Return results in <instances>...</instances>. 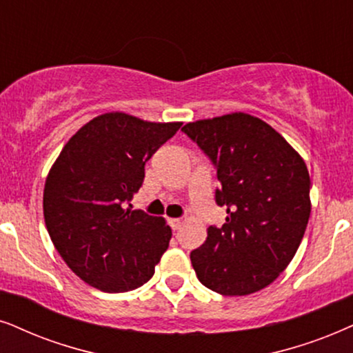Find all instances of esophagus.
Wrapping results in <instances>:
<instances>
[{
  "label": "esophagus",
  "mask_w": 353,
  "mask_h": 353,
  "mask_svg": "<svg viewBox=\"0 0 353 353\" xmlns=\"http://www.w3.org/2000/svg\"><path fill=\"white\" fill-rule=\"evenodd\" d=\"M182 225H184V221H182L181 218H169V226H171L174 231L179 230Z\"/></svg>",
  "instance_id": "1"
}]
</instances>
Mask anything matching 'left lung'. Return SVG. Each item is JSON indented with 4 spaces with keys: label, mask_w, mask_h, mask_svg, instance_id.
Instances as JSON below:
<instances>
[{
    "label": "left lung",
    "mask_w": 353,
    "mask_h": 353,
    "mask_svg": "<svg viewBox=\"0 0 353 353\" xmlns=\"http://www.w3.org/2000/svg\"><path fill=\"white\" fill-rule=\"evenodd\" d=\"M216 168L226 223L210 226L190 252L205 287L225 296L265 288L300 248L311 213L310 172L298 151L264 120L231 112L182 127Z\"/></svg>",
    "instance_id": "1"
}]
</instances>
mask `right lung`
I'll return each instance as SVG.
<instances>
[{"instance_id":"obj_1","label":"right lung","mask_w":353,"mask_h":353,"mask_svg":"<svg viewBox=\"0 0 353 353\" xmlns=\"http://www.w3.org/2000/svg\"><path fill=\"white\" fill-rule=\"evenodd\" d=\"M182 122H148L125 112L97 115L70 138L43 187L53 246L83 282L130 292L148 282L172 231L161 216L125 208L145 179V163Z\"/></svg>"}]
</instances>
